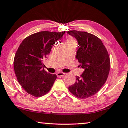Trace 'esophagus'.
Wrapping results in <instances>:
<instances>
[{"mask_svg": "<svg viewBox=\"0 0 128 128\" xmlns=\"http://www.w3.org/2000/svg\"><path fill=\"white\" fill-rule=\"evenodd\" d=\"M65 74H66L64 73V72H59L57 73V76H58V77L64 76V75Z\"/></svg>", "mask_w": 128, "mask_h": 128, "instance_id": "1", "label": "esophagus"}]
</instances>
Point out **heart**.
Masks as SVG:
<instances>
[{
    "mask_svg": "<svg viewBox=\"0 0 128 128\" xmlns=\"http://www.w3.org/2000/svg\"><path fill=\"white\" fill-rule=\"evenodd\" d=\"M76 42L74 39H72V38H70L68 39L66 42V45H68V44H70V45H72V46H75Z\"/></svg>",
    "mask_w": 128,
    "mask_h": 128,
    "instance_id": "b5f03b06",
    "label": "heart"
}]
</instances>
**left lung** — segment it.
I'll list each match as a JSON object with an SVG mask.
<instances>
[{"label":"left lung","instance_id":"1","mask_svg":"<svg viewBox=\"0 0 128 128\" xmlns=\"http://www.w3.org/2000/svg\"><path fill=\"white\" fill-rule=\"evenodd\" d=\"M68 35L74 37L78 44L75 58L84 70L76 82L68 87L72 94L79 98H87L98 93L107 80L110 60L102 40L86 32L70 30Z\"/></svg>","mask_w":128,"mask_h":128}]
</instances>
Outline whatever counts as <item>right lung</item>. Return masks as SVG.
<instances>
[{
    "label": "right lung",
    "mask_w": 128,
    "mask_h": 128,
    "mask_svg": "<svg viewBox=\"0 0 128 128\" xmlns=\"http://www.w3.org/2000/svg\"><path fill=\"white\" fill-rule=\"evenodd\" d=\"M65 33L37 32L24 39L18 48L14 59V72L19 84L28 94L40 97L51 89L57 76L44 71L42 62Z\"/></svg>",
    "instance_id": "obj_1"
}]
</instances>
